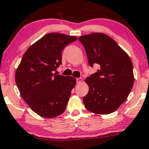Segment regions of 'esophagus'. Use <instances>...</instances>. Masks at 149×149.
<instances>
[{"label": "esophagus", "mask_w": 149, "mask_h": 149, "mask_svg": "<svg viewBox=\"0 0 149 149\" xmlns=\"http://www.w3.org/2000/svg\"><path fill=\"white\" fill-rule=\"evenodd\" d=\"M82 81H83L82 78H77V84H79L81 83Z\"/></svg>", "instance_id": "34e87169"}]
</instances>
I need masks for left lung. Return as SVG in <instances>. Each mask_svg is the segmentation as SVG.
Returning a JSON list of instances; mask_svg holds the SVG:
<instances>
[{"label": "left lung", "instance_id": "left-lung-1", "mask_svg": "<svg viewBox=\"0 0 149 149\" xmlns=\"http://www.w3.org/2000/svg\"><path fill=\"white\" fill-rule=\"evenodd\" d=\"M90 66L97 64V72L86 79L88 93L83 98L88 111L108 115L118 109L127 99L134 84L133 64L127 53L105 34L81 36Z\"/></svg>", "mask_w": 149, "mask_h": 149}]
</instances>
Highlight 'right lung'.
<instances>
[{
    "label": "right lung",
    "instance_id": "add662e5",
    "mask_svg": "<svg viewBox=\"0 0 149 149\" xmlns=\"http://www.w3.org/2000/svg\"><path fill=\"white\" fill-rule=\"evenodd\" d=\"M76 40L74 36L47 34L28 47L16 69L20 94L40 116L52 118L65 111L76 79L53 72L61 64L64 47Z\"/></svg>",
    "mask_w": 149,
    "mask_h": 149
}]
</instances>
